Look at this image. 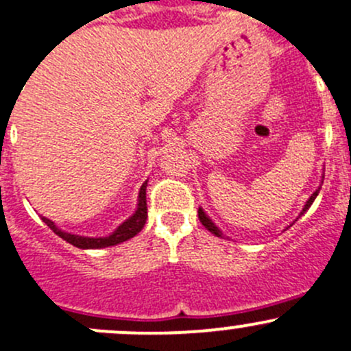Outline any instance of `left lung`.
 Instances as JSON below:
<instances>
[{
	"instance_id": "obj_1",
	"label": "left lung",
	"mask_w": 351,
	"mask_h": 351,
	"mask_svg": "<svg viewBox=\"0 0 351 351\" xmlns=\"http://www.w3.org/2000/svg\"><path fill=\"white\" fill-rule=\"evenodd\" d=\"M319 190H321V186H319V189L315 190L314 193H312V195H311V199L307 200V204H305V207H304V210H302V213H300V216H302V214L305 213V210L308 209V207L312 206V202H314V200H315V197H317ZM199 219H200V223H202L204 226H206L207 230L210 231V233H213V234H216V237H223V233H221V230H219V228H217L216 224H214L213 221L209 219V216H207V214L204 213V210H202V207H199Z\"/></svg>"
}]
</instances>
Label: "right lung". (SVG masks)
<instances>
[{
  "instance_id": "obj_1",
  "label": "right lung",
  "mask_w": 351,
  "mask_h": 351,
  "mask_svg": "<svg viewBox=\"0 0 351 351\" xmlns=\"http://www.w3.org/2000/svg\"><path fill=\"white\" fill-rule=\"evenodd\" d=\"M145 189H147V182L142 183L141 192H138V204H137V209H135V213L132 214L127 221H123V223H121L120 226L113 231V233L108 234V237H96V238L78 237V234H71V233H66V231L60 230V228H58L53 221L47 219V217H43V221L51 228V230L54 231V233L58 234V237L63 238V240H66L68 243H71L73 247H78V248L113 247V245H118V243H121V241H127V240H130V238H134L135 234H137L138 231L144 228L145 219H147V200H145Z\"/></svg>"
}]
</instances>
